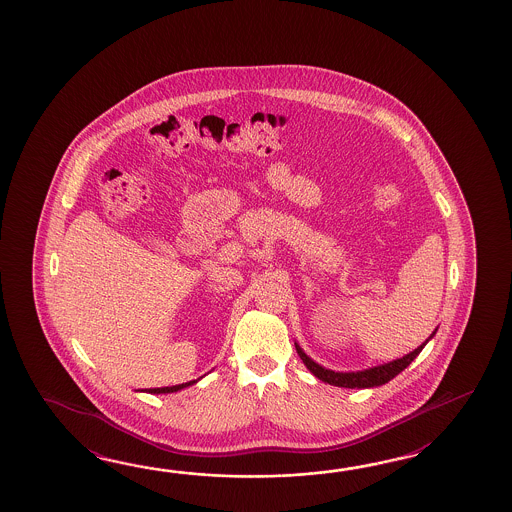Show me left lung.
Segmentation results:
<instances>
[{
  "instance_id": "obj_1",
  "label": "left lung",
  "mask_w": 512,
  "mask_h": 512,
  "mask_svg": "<svg viewBox=\"0 0 512 512\" xmlns=\"http://www.w3.org/2000/svg\"><path fill=\"white\" fill-rule=\"evenodd\" d=\"M435 331L430 337L426 338L419 348L410 351L408 355H404L401 359H395L392 362H386V364H381V366H375V368H368V370L362 371L327 370V368L320 366L311 357H307L304 349L300 348L296 342H294V348L298 351V355H300V359L304 362L305 368L322 382H327L331 386H338V388H375V386H382V384L392 381L393 377H397L404 368H408L412 364V360L423 351L426 342L434 337Z\"/></svg>"
}]
</instances>
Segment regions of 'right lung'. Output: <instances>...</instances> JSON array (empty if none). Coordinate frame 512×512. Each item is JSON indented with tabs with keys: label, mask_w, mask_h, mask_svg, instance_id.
<instances>
[{
	"label": "right lung",
	"mask_w": 512,
	"mask_h": 512,
	"mask_svg": "<svg viewBox=\"0 0 512 512\" xmlns=\"http://www.w3.org/2000/svg\"><path fill=\"white\" fill-rule=\"evenodd\" d=\"M197 381H199V379H197ZM197 381L183 382V384H175V386H166V388H150V390H144V392H148V393L179 392V390H183V388H188V386H192V384H196Z\"/></svg>",
	"instance_id": "right-lung-1"
}]
</instances>
